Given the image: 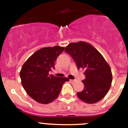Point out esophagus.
<instances>
[{"label":"esophagus","mask_w":128,"mask_h":128,"mask_svg":"<svg viewBox=\"0 0 128 128\" xmlns=\"http://www.w3.org/2000/svg\"><path fill=\"white\" fill-rule=\"evenodd\" d=\"M70 81L72 83H74V82L75 81V80H70Z\"/></svg>","instance_id":"34e87169"}]
</instances>
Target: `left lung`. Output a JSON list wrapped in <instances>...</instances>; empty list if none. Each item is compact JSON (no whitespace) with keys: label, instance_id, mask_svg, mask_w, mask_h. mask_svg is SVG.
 Returning a JSON list of instances; mask_svg holds the SVG:
<instances>
[{"label":"left lung","instance_id":"left-lung-1","mask_svg":"<svg viewBox=\"0 0 128 128\" xmlns=\"http://www.w3.org/2000/svg\"><path fill=\"white\" fill-rule=\"evenodd\" d=\"M65 51L74 58L78 68L85 70L84 88L77 92L78 97L87 104H94L104 98L111 86L112 75L103 56L85 41L70 43Z\"/></svg>","mask_w":128,"mask_h":128}]
</instances>
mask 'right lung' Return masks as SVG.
Instances as JSON below:
<instances>
[{"mask_svg":"<svg viewBox=\"0 0 128 128\" xmlns=\"http://www.w3.org/2000/svg\"><path fill=\"white\" fill-rule=\"evenodd\" d=\"M65 50L55 46L45 47L34 53L26 61L20 71L21 84L27 94L40 104H47L59 96L66 77L49 75L56 58Z\"/></svg>","mask_w":128,"mask_h":128,"instance_id":"1","label":"right lung"}]
</instances>
